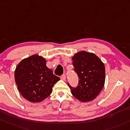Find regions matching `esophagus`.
Masks as SVG:
<instances>
[{
	"label": "esophagus",
	"mask_w": 130,
	"mask_h": 130,
	"mask_svg": "<svg viewBox=\"0 0 130 130\" xmlns=\"http://www.w3.org/2000/svg\"><path fill=\"white\" fill-rule=\"evenodd\" d=\"M61 79L62 80H64V81H65V79H66V75H65V74H63L61 76Z\"/></svg>",
	"instance_id": "esophagus-1"
}]
</instances>
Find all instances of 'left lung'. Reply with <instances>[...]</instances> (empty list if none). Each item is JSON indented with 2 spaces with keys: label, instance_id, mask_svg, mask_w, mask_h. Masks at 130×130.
Listing matches in <instances>:
<instances>
[{
  "label": "left lung",
  "instance_id": "obj_1",
  "mask_svg": "<svg viewBox=\"0 0 130 130\" xmlns=\"http://www.w3.org/2000/svg\"><path fill=\"white\" fill-rule=\"evenodd\" d=\"M74 71L78 77L76 87L68 83L71 93L82 102L93 100L103 89L105 80L104 63L93 53L78 52L72 57Z\"/></svg>",
  "mask_w": 130,
  "mask_h": 130
}]
</instances>
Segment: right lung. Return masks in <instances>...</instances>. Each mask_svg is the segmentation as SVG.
I'll return each mask as SVG.
<instances>
[{
	"mask_svg": "<svg viewBox=\"0 0 130 130\" xmlns=\"http://www.w3.org/2000/svg\"><path fill=\"white\" fill-rule=\"evenodd\" d=\"M46 60L34 55L22 60L15 70L17 89L25 99L40 102L52 92V88L60 78L46 66Z\"/></svg>",
	"mask_w": 130,
	"mask_h": 130,
	"instance_id": "right-lung-1",
	"label": "right lung"
}]
</instances>
